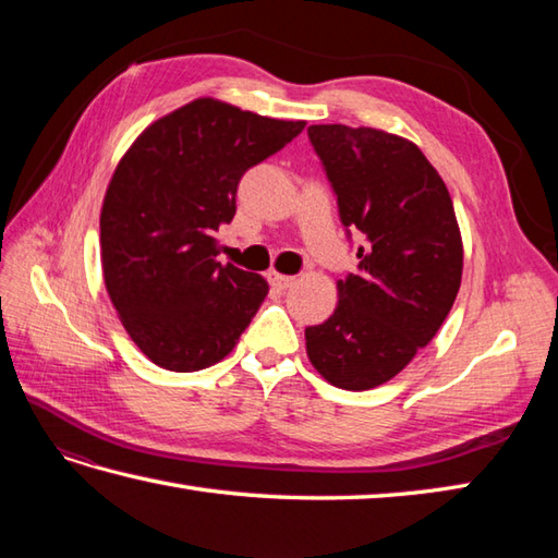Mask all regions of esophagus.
<instances>
[{
    "label": "esophagus",
    "mask_w": 558,
    "mask_h": 558,
    "mask_svg": "<svg viewBox=\"0 0 558 558\" xmlns=\"http://www.w3.org/2000/svg\"><path fill=\"white\" fill-rule=\"evenodd\" d=\"M268 280H270V286H272V288H280V290L290 288L292 282H294V278H292V276H282V272H270Z\"/></svg>",
    "instance_id": "34e87169"
}]
</instances>
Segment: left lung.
<instances>
[{
    "label": "left lung",
    "instance_id": "obj_1",
    "mask_svg": "<svg viewBox=\"0 0 558 558\" xmlns=\"http://www.w3.org/2000/svg\"><path fill=\"white\" fill-rule=\"evenodd\" d=\"M338 216L357 246V270L338 280L328 322L304 330L306 354L345 390L386 384L441 328L462 276V242L441 177L410 141L378 129H306Z\"/></svg>",
    "mask_w": 558,
    "mask_h": 558
}]
</instances>
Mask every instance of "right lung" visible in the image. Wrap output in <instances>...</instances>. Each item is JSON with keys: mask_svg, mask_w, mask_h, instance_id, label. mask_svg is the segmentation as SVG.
Wrapping results in <instances>:
<instances>
[{"mask_svg": "<svg viewBox=\"0 0 558 558\" xmlns=\"http://www.w3.org/2000/svg\"><path fill=\"white\" fill-rule=\"evenodd\" d=\"M282 122L201 98L150 124L117 165L100 216L102 272L126 333L170 372L230 354L268 282L220 266L246 170L302 134Z\"/></svg>", "mask_w": 558, "mask_h": 558, "instance_id": "1", "label": "right lung"}]
</instances>
